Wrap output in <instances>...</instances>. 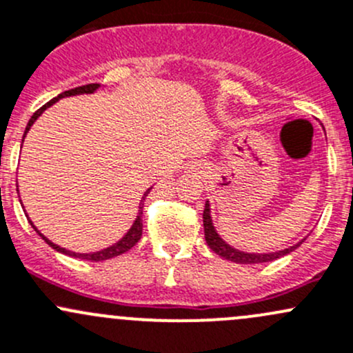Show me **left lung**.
I'll return each instance as SVG.
<instances>
[{
	"label": "left lung",
	"mask_w": 353,
	"mask_h": 353,
	"mask_svg": "<svg viewBox=\"0 0 353 353\" xmlns=\"http://www.w3.org/2000/svg\"><path fill=\"white\" fill-rule=\"evenodd\" d=\"M203 225H205L206 243L210 245L211 250H213L214 254L220 255V257L226 259V261L236 262V264H261V262L276 261V259L284 257V255L294 252L296 248H298L299 245L306 240V239H301L298 243L291 245V247L281 248V250H276V252H267V254H257V252L240 250V248H235V247H232L230 243H226L225 240L221 239L220 233L216 232V228H214V223H213V218H211L210 201H206L205 213H203Z\"/></svg>",
	"instance_id": "8db88e82"
}]
</instances>
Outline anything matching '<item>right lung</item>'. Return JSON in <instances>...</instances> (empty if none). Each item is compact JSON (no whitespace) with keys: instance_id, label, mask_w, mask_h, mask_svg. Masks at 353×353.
<instances>
[{"instance_id":"1","label":"right lung","mask_w":353,"mask_h":353,"mask_svg":"<svg viewBox=\"0 0 353 353\" xmlns=\"http://www.w3.org/2000/svg\"><path fill=\"white\" fill-rule=\"evenodd\" d=\"M101 88V84H86V86H79V88H74V89H69V91H64V92H61V94L57 96V98H54V99H50L49 103H47V105H43L42 108L40 110H37L35 113L32 114V118H30L28 120V125H27V128H25V133H23V140H25V137H27V133H28V130L32 128V125L35 123L37 121V118L40 117V114L43 113V111H46L47 108H50L52 105H54V103H57L59 99H62V98H69V96H79V94H92V92H96L98 91V89ZM17 191H18V186H17ZM152 191V188H148L145 192H143V196H142V199H140V205H139V213H137V218H135V221H133L132 223V226H130V230L127 233H125L123 236H121L120 240H118L117 243H113V245H110V247H106V248H103V250H98V252H89V254H79V252H72V250H68V248H64V247H61V245H57V243H54L52 242V240H49L47 239L46 235H43V233H40V230L37 228L35 225H33V221L30 220L28 218V214H27V218H28V221H30V225L33 226V230H35L37 233H39L40 236H42L43 240H46L47 243L50 245L52 248H54V250H57V252H61V254H65V255H70V257H77V259H84V261H92V262H99V261H106V259H113V257H117V255H121V254H125V252L127 250H130V248L133 247V245H135L137 242H139L140 240V236H142V214H143V201H145V198H147V194L148 192Z\"/></svg>"}]
</instances>
